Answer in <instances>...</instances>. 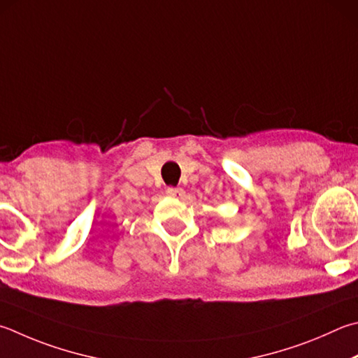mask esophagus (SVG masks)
<instances>
[{
    "label": "esophagus",
    "instance_id": "34e87169",
    "mask_svg": "<svg viewBox=\"0 0 358 358\" xmlns=\"http://www.w3.org/2000/svg\"><path fill=\"white\" fill-rule=\"evenodd\" d=\"M166 192H167V196H171V197H181L185 194V191L181 189V187H167Z\"/></svg>",
    "mask_w": 358,
    "mask_h": 358
}]
</instances>
